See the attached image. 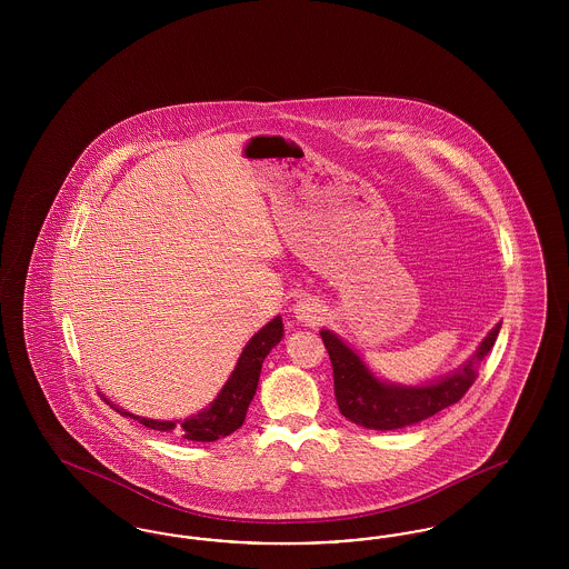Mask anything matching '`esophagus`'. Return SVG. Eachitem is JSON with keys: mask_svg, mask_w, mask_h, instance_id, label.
<instances>
[{"mask_svg": "<svg viewBox=\"0 0 569 569\" xmlns=\"http://www.w3.org/2000/svg\"><path fill=\"white\" fill-rule=\"evenodd\" d=\"M297 318L305 320V322H316L325 316V307L320 305L318 298L302 297L297 302Z\"/></svg>", "mask_w": 569, "mask_h": 569, "instance_id": "34e87169", "label": "esophagus"}]
</instances>
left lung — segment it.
<instances>
[{
  "mask_svg": "<svg viewBox=\"0 0 569 569\" xmlns=\"http://www.w3.org/2000/svg\"><path fill=\"white\" fill-rule=\"evenodd\" d=\"M501 325L488 332L467 365H462L455 376H448L429 386H390L371 376L365 362L330 330H322L326 350L332 362L335 397L339 411L365 429L392 431L416 425L431 418L437 411L455 406L465 397L478 378V369L492 350Z\"/></svg>",
  "mask_w": 569,
  "mask_h": 569,
  "instance_id": "8db88e82",
  "label": "left lung"
}]
</instances>
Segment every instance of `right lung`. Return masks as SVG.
<instances>
[{
    "label": "right lung",
    "instance_id": "1",
    "mask_svg": "<svg viewBox=\"0 0 569 569\" xmlns=\"http://www.w3.org/2000/svg\"><path fill=\"white\" fill-rule=\"evenodd\" d=\"M283 337V322L277 316L272 322L264 326L258 335L251 337V341L244 346L243 353L232 371L221 392L217 395L216 401L200 411L198 416L183 420L181 425L177 422H166V420H149V418H138L119 407H114L119 413L136 418L142 427L156 429V431H174L179 437L188 441H216L226 435L234 433L244 422L247 407L251 403L258 379L262 371V362L269 356L272 348L281 341Z\"/></svg>",
    "mask_w": 569,
    "mask_h": 569
}]
</instances>
